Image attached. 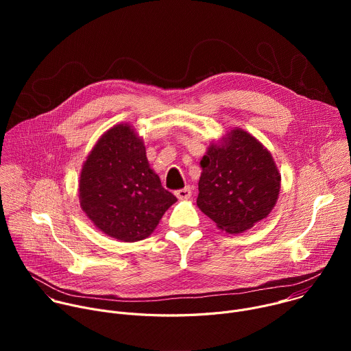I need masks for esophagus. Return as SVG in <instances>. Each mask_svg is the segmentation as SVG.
Returning a JSON list of instances; mask_svg holds the SVG:
<instances>
[{
	"mask_svg": "<svg viewBox=\"0 0 351 351\" xmlns=\"http://www.w3.org/2000/svg\"><path fill=\"white\" fill-rule=\"evenodd\" d=\"M191 187H184V189H180V190H176L175 191V194H176V197L179 198V199H187V198H190V195H191Z\"/></svg>",
	"mask_w": 351,
	"mask_h": 351,
	"instance_id": "1",
	"label": "esophagus"
}]
</instances>
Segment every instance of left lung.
<instances>
[{"label": "left lung", "mask_w": 351, "mask_h": 351, "mask_svg": "<svg viewBox=\"0 0 351 351\" xmlns=\"http://www.w3.org/2000/svg\"><path fill=\"white\" fill-rule=\"evenodd\" d=\"M199 165L197 206L221 230L241 233L275 207L279 171L268 149L243 129L211 143Z\"/></svg>", "instance_id": "left-lung-1"}]
</instances>
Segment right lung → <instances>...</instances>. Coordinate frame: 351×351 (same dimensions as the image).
<instances>
[{"label":"right lung","mask_w":351,"mask_h":351,"mask_svg":"<svg viewBox=\"0 0 351 351\" xmlns=\"http://www.w3.org/2000/svg\"><path fill=\"white\" fill-rule=\"evenodd\" d=\"M80 207L107 236L138 241L154 232L178 198L149 168L143 138L128 123L98 138L83 164Z\"/></svg>","instance_id":"right-lung-1"}]
</instances>
